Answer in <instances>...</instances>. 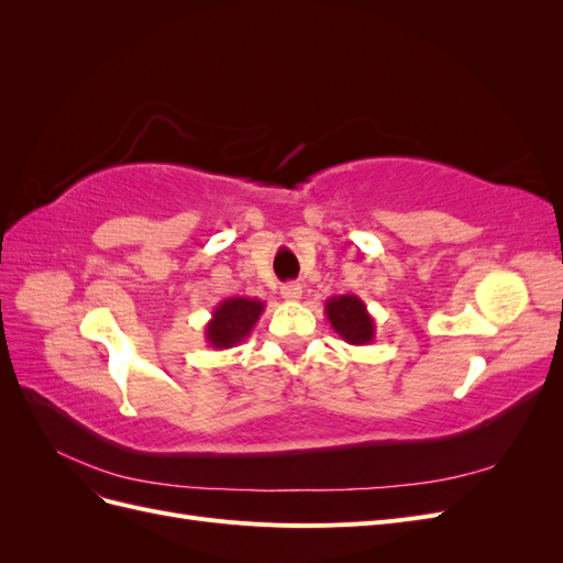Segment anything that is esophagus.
I'll use <instances>...</instances> for the list:
<instances>
[{"instance_id":"34e87169","label":"esophagus","mask_w":563,"mask_h":563,"mask_svg":"<svg viewBox=\"0 0 563 563\" xmlns=\"http://www.w3.org/2000/svg\"><path fill=\"white\" fill-rule=\"evenodd\" d=\"M282 298L288 302H296L302 298V286L300 284H284L282 286Z\"/></svg>"}]
</instances>
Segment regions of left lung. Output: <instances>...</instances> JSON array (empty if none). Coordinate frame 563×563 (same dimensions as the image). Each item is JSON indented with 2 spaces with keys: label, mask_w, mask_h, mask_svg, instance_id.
Returning a JSON list of instances; mask_svg holds the SVG:
<instances>
[{
  "label": "left lung",
  "mask_w": 563,
  "mask_h": 563,
  "mask_svg": "<svg viewBox=\"0 0 563 563\" xmlns=\"http://www.w3.org/2000/svg\"><path fill=\"white\" fill-rule=\"evenodd\" d=\"M323 312H327L333 331L350 345H368L376 338V321L360 296H333L323 305Z\"/></svg>",
  "instance_id": "1"
}]
</instances>
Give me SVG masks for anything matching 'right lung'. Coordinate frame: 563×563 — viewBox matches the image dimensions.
Returning <instances> with one entry per match:
<instances>
[{
    "instance_id": "obj_1",
    "label": "right lung",
    "mask_w": 563,
    "mask_h": 563,
    "mask_svg": "<svg viewBox=\"0 0 563 563\" xmlns=\"http://www.w3.org/2000/svg\"><path fill=\"white\" fill-rule=\"evenodd\" d=\"M265 312V302L258 298L234 296L216 305V310L203 327V338L213 350H230L251 335L253 327Z\"/></svg>"
}]
</instances>
